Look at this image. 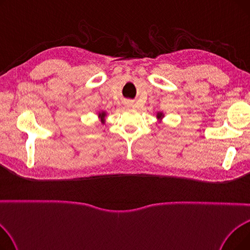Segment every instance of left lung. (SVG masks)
I'll use <instances>...</instances> for the list:
<instances>
[{"label": "left lung", "instance_id": "8db88e82", "mask_svg": "<svg viewBox=\"0 0 250 250\" xmlns=\"http://www.w3.org/2000/svg\"><path fill=\"white\" fill-rule=\"evenodd\" d=\"M165 117V113L162 112V111H157L156 113V118L158 121H157V124H161L163 123V118Z\"/></svg>", "mask_w": 250, "mask_h": 250}]
</instances>
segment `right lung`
Here are the masks:
<instances>
[{"label":"right lung","instance_id":"1","mask_svg":"<svg viewBox=\"0 0 250 250\" xmlns=\"http://www.w3.org/2000/svg\"><path fill=\"white\" fill-rule=\"evenodd\" d=\"M97 116L99 117L100 123H101L102 125H105V124H106V117H107V112H106V111H104V110H103V111L98 112Z\"/></svg>","mask_w":250,"mask_h":250}]
</instances>
